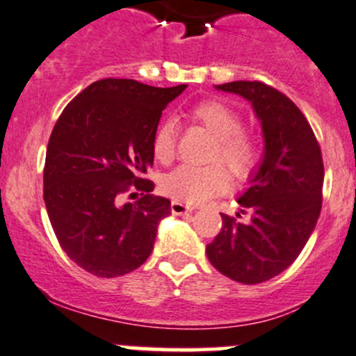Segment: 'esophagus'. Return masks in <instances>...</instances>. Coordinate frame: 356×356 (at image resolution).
<instances>
[{"mask_svg": "<svg viewBox=\"0 0 356 356\" xmlns=\"http://www.w3.org/2000/svg\"><path fill=\"white\" fill-rule=\"evenodd\" d=\"M192 209H194V207L187 206L186 202H181V201H172V204H170V211H172V214L175 216L189 214V212H192Z\"/></svg>", "mask_w": 356, "mask_h": 356, "instance_id": "34e87169", "label": "esophagus"}]
</instances>
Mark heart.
<instances>
[{
	"mask_svg": "<svg viewBox=\"0 0 356 356\" xmlns=\"http://www.w3.org/2000/svg\"><path fill=\"white\" fill-rule=\"evenodd\" d=\"M191 117L206 127L216 138L212 161H220L234 177H244L256 162V144L248 132L241 130V117L226 104L218 100H206L191 110ZM175 147L174 122H162L154 134L152 149L159 161L172 157ZM229 177L222 167L179 165L167 174L162 189L172 197L186 202H204L212 195L227 189Z\"/></svg>",
	"mask_w": 356,
	"mask_h": 356,
	"instance_id": "1",
	"label": "heart"
}]
</instances>
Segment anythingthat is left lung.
<instances>
[{"instance_id": "1", "label": "left lung", "mask_w": 356, "mask_h": 356, "mask_svg": "<svg viewBox=\"0 0 356 356\" xmlns=\"http://www.w3.org/2000/svg\"><path fill=\"white\" fill-rule=\"evenodd\" d=\"M216 90L251 104L264 150L238 197L240 217L222 216V229L206 252L224 276L243 284L271 280L295 263L316 227L325 167L312 127L288 97L261 81H231Z\"/></svg>"}]
</instances>
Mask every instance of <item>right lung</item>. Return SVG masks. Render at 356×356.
Wrapping results in <instances>:
<instances>
[{
    "label": "right lung",
    "instance_id": "1",
    "mask_svg": "<svg viewBox=\"0 0 356 356\" xmlns=\"http://www.w3.org/2000/svg\"><path fill=\"white\" fill-rule=\"evenodd\" d=\"M187 85L159 88L129 79L88 85L65 107L48 142L43 199L61 249L90 275L117 277L145 263L170 201L142 179L154 164L162 110ZM129 188L136 203H122Z\"/></svg>",
    "mask_w": 356,
    "mask_h": 356
}]
</instances>
